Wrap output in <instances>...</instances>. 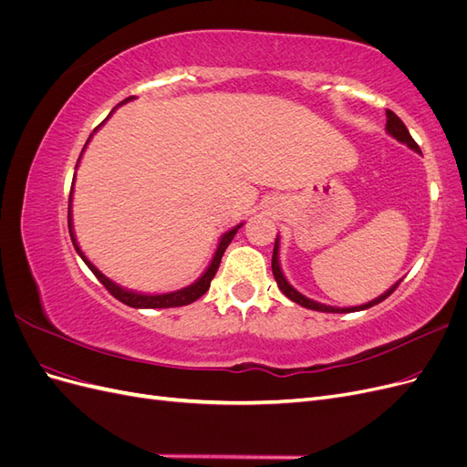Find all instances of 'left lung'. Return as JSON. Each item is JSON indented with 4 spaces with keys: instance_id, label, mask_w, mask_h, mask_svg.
Wrapping results in <instances>:
<instances>
[{
    "instance_id": "8db88e82",
    "label": "left lung",
    "mask_w": 467,
    "mask_h": 467,
    "mask_svg": "<svg viewBox=\"0 0 467 467\" xmlns=\"http://www.w3.org/2000/svg\"><path fill=\"white\" fill-rule=\"evenodd\" d=\"M386 117H388L386 130H388L393 138H398L400 142L407 144L411 150L420 151L419 146H417V142L411 138V134H409V130H407V126L403 124V120H401L398 115H395L393 110H389V109L386 110ZM273 275H275V280H276L278 288L282 290V294L286 296V298H290V300L296 302V304H300L302 307L316 309V312H325V314H350V312H360V309H368V307H372V306H376V304H379V302H384V300L388 298V296H391V292L400 286V282H398V285L391 286L386 294H381L379 298H376V300H372V302H368V304H364V306H355V307H333V306L317 304V302H314V300L306 298V296H302L298 290H294V288L288 285V280L285 278V275H282L280 265H278V237H276L275 251H273Z\"/></svg>"
}]
</instances>
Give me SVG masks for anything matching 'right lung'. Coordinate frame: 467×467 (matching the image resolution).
<instances>
[{"instance_id":"obj_1","label":"right lung","mask_w":467,"mask_h":467,"mask_svg":"<svg viewBox=\"0 0 467 467\" xmlns=\"http://www.w3.org/2000/svg\"><path fill=\"white\" fill-rule=\"evenodd\" d=\"M91 136H93V134H91ZM91 136H89V138H91ZM88 142H89V140H88ZM69 204H72V192H69ZM239 225H242V223H239ZM239 225H235L234 230H230L228 234H225V235L222 237V242H220V245H218V249H216L214 259H212L210 266L206 268V273H204L199 280H196L194 285H191V286H187V288H181V290H177V292L150 296V294H138V292H130V290L120 288L119 285H115V282L109 280L101 271H99V268H97L93 263H89V261L86 259V255H83L81 249H79L78 244H76V237H74V232H72V216H69V212H67V228H69V235H72L74 247H76V251L79 253V257L83 259V263H86V265L91 268V273L97 276V280L101 282V285H103L112 296H115V298H117L119 302H122V304H126V306H130V307H148V309H153V307H179V306H189V304H192L194 300H199L202 294H206V290L210 288L212 278H214V275H216V271H218L223 251H225V247H228V245L232 244V239H234V235L237 234Z\"/></svg>"}]
</instances>
